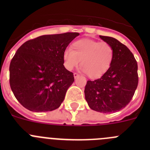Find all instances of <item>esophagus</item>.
I'll return each mask as SVG.
<instances>
[{
  "label": "esophagus",
  "mask_w": 150,
  "mask_h": 150,
  "mask_svg": "<svg viewBox=\"0 0 150 150\" xmlns=\"http://www.w3.org/2000/svg\"><path fill=\"white\" fill-rule=\"evenodd\" d=\"M79 74H76V73H74V78H75V79H76V78H77V77H79Z\"/></svg>",
  "instance_id": "1"
}]
</instances>
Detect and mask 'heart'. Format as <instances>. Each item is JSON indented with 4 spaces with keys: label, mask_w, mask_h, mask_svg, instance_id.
I'll list each match as a JSON object with an SVG mask.
<instances>
[{
    "label": "heart",
    "mask_w": 150,
    "mask_h": 150,
    "mask_svg": "<svg viewBox=\"0 0 150 150\" xmlns=\"http://www.w3.org/2000/svg\"><path fill=\"white\" fill-rule=\"evenodd\" d=\"M113 56L114 51L109 43L86 38L79 39L72 43L71 49L64 51V65L68 71H72L81 60L82 71L90 78H98L108 71Z\"/></svg>",
    "instance_id": "b5f03b06"
}]
</instances>
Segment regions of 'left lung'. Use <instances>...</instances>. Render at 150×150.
Here are the masks:
<instances>
[{
	"label": "left lung",
	"mask_w": 150,
	"mask_h": 150,
	"mask_svg": "<svg viewBox=\"0 0 150 150\" xmlns=\"http://www.w3.org/2000/svg\"><path fill=\"white\" fill-rule=\"evenodd\" d=\"M100 38L112 46L114 56L100 79L87 81L85 98L91 110L110 113L123 109L132 100L138 84L137 63L129 49L118 40L100 35Z\"/></svg>",
	"instance_id": "1"
}]
</instances>
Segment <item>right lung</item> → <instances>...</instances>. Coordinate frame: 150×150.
Segmentation results:
<instances>
[{"mask_svg": "<svg viewBox=\"0 0 150 150\" xmlns=\"http://www.w3.org/2000/svg\"><path fill=\"white\" fill-rule=\"evenodd\" d=\"M79 33L40 36L18 49L10 64V88L18 101L33 112L57 109L74 74L64 66L63 52Z\"/></svg>", "mask_w": 150, "mask_h": 150, "instance_id": "right-lung-1", "label": "right lung"}]
</instances>
